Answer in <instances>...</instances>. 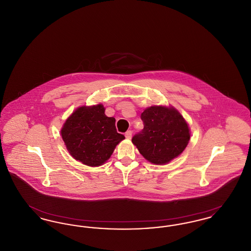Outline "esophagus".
I'll return each instance as SVG.
<instances>
[{"label":"esophagus","mask_w":251,"mask_h":251,"mask_svg":"<svg viewBox=\"0 0 251 251\" xmlns=\"http://www.w3.org/2000/svg\"><path fill=\"white\" fill-rule=\"evenodd\" d=\"M131 134H132L131 131H127L125 132V137H126L127 139H131Z\"/></svg>","instance_id":"esophagus-1"}]
</instances>
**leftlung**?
I'll return each mask as SVG.
<instances>
[{"mask_svg": "<svg viewBox=\"0 0 251 251\" xmlns=\"http://www.w3.org/2000/svg\"><path fill=\"white\" fill-rule=\"evenodd\" d=\"M144 129L131 138L149 162L164 165L179 156L190 139L189 127L173 107L151 106L141 114Z\"/></svg>", "mask_w": 251, "mask_h": 251, "instance_id": "1", "label": "left lung"}]
</instances>
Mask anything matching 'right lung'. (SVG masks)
I'll return each instance as SVG.
<instances>
[{"mask_svg":"<svg viewBox=\"0 0 251 251\" xmlns=\"http://www.w3.org/2000/svg\"><path fill=\"white\" fill-rule=\"evenodd\" d=\"M104 111L102 104L78 108L61 130L71 155L89 167L104 164L125 138L117 131L116 120L106 117Z\"/></svg>","mask_w":251,"mask_h":251,"instance_id":"add662e5","label":"right lung"}]
</instances>
